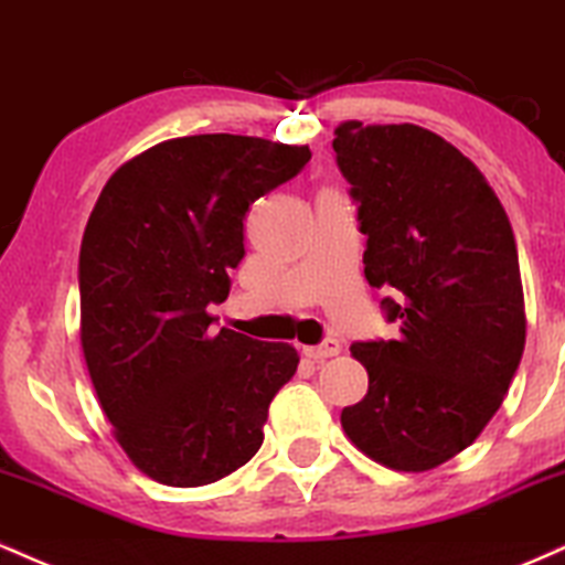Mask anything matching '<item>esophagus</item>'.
<instances>
[{"label": "esophagus", "instance_id": "esophagus-1", "mask_svg": "<svg viewBox=\"0 0 565 565\" xmlns=\"http://www.w3.org/2000/svg\"><path fill=\"white\" fill-rule=\"evenodd\" d=\"M341 354V343L335 341V338H324L320 347H303V356H309V360L315 362H322L328 360V356H335Z\"/></svg>", "mask_w": 565, "mask_h": 565}]
</instances>
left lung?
Listing matches in <instances>:
<instances>
[{
  "label": "left lung",
  "mask_w": 565,
  "mask_h": 565,
  "mask_svg": "<svg viewBox=\"0 0 565 565\" xmlns=\"http://www.w3.org/2000/svg\"><path fill=\"white\" fill-rule=\"evenodd\" d=\"M333 150L367 235L364 277L391 294L381 307L399 324L391 341L351 347L370 386L341 426L381 466L423 473L476 441L519 370L513 227L476 163L423 126L347 121Z\"/></svg>",
  "instance_id": "obj_1"
}]
</instances>
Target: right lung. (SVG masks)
<instances>
[{
	"instance_id": "obj_1",
	"label": "right lung",
	"mask_w": 565,
	"mask_h": 565,
	"mask_svg": "<svg viewBox=\"0 0 565 565\" xmlns=\"http://www.w3.org/2000/svg\"><path fill=\"white\" fill-rule=\"evenodd\" d=\"M309 158L262 137H177L99 192L78 254L82 349L113 436L152 481L205 487L262 447L298 354L216 333L211 307L245 256V211Z\"/></svg>"
}]
</instances>
